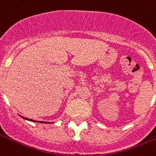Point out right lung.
<instances>
[{
    "label": "right lung",
    "instance_id": "1",
    "mask_svg": "<svg viewBox=\"0 0 156 156\" xmlns=\"http://www.w3.org/2000/svg\"><path fill=\"white\" fill-rule=\"evenodd\" d=\"M21 116V115H20ZM21 118H22V119H25V120H27V121H30V122H36V121H34V120H32V119H27V118H24V117H23V116H21ZM37 122H40V123H50V122H42V121H37Z\"/></svg>",
    "mask_w": 156,
    "mask_h": 156
}]
</instances>
